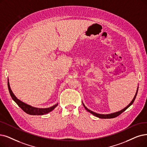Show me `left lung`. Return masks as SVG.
<instances>
[{"label":"left lung","mask_w":147,"mask_h":147,"mask_svg":"<svg viewBox=\"0 0 147 147\" xmlns=\"http://www.w3.org/2000/svg\"><path fill=\"white\" fill-rule=\"evenodd\" d=\"M138 88H139V87H138L136 93V94H135V95H134V98H133V100L131 101V102H130V104H129L127 105V106L126 107H125L124 109H123L122 110H120V111H117V112H115V113H110V114H107V115L99 114V113L94 112V111H92V110H89V109H88L85 106V105L84 104V103H83V102H83V106L84 107L85 109H86L87 111H89V112H90V113H92L93 115L98 117V118H101V119H110V118H116V117H117L118 116H119V115H121L122 112H124V111H125V110H127L129 107L131 105H132V104L133 103V102H134V100H135V98H136V97L137 93H138Z\"/></svg>","instance_id":"1"}]
</instances>
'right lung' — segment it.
I'll return each mask as SVG.
<instances>
[{
	"mask_svg": "<svg viewBox=\"0 0 147 147\" xmlns=\"http://www.w3.org/2000/svg\"><path fill=\"white\" fill-rule=\"evenodd\" d=\"M8 90L10 93V95L12 98L13 100L16 102V103L19 105V106L26 112V113L31 115H43L44 114H46L49 113L50 111L53 110L58 105V103L55 104L53 106H52L51 107L48 108H45V109H42V108H37V107H34L31 106L30 105H28L25 102H22L20 101V99L17 98L13 93L11 89V87L9 86V80H8Z\"/></svg>",
	"mask_w": 147,
	"mask_h": 147,
	"instance_id": "1",
	"label": "right lung"
}]
</instances>
